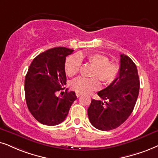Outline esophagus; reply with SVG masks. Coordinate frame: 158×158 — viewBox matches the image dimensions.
Listing matches in <instances>:
<instances>
[{"mask_svg":"<svg viewBox=\"0 0 158 158\" xmlns=\"http://www.w3.org/2000/svg\"><path fill=\"white\" fill-rule=\"evenodd\" d=\"M76 95H77V98H79V97L80 96V95H81V94H80V93H76Z\"/></svg>","mask_w":158,"mask_h":158,"instance_id":"34e87169","label":"esophagus"}]
</instances>
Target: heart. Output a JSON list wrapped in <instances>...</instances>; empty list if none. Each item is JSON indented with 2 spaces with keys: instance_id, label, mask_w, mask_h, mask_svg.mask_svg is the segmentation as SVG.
<instances>
[{
  "instance_id": "obj_1",
  "label": "heart",
  "mask_w": 158,
  "mask_h": 158,
  "mask_svg": "<svg viewBox=\"0 0 158 158\" xmlns=\"http://www.w3.org/2000/svg\"><path fill=\"white\" fill-rule=\"evenodd\" d=\"M86 59L92 65V78L78 77L70 83V87L76 93L87 94L97 90L100 88V81L98 77L103 82H110L114 79L117 73V66L115 63L109 61L107 57L99 53L89 55L77 54L70 55L65 61V72L69 77H73L79 72L81 65V60ZM98 77L97 78V77Z\"/></svg>"
}]
</instances>
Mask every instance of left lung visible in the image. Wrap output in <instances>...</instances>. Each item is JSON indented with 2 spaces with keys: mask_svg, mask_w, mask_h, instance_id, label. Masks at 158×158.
<instances>
[{
  "mask_svg": "<svg viewBox=\"0 0 158 158\" xmlns=\"http://www.w3.org/2000/svg\"><path fill=\"white\" fill-rule=\"evenodd\" d=\"M139 86L136 65L128 56L120 55L118 77L98 93L102 100L93 99L87 109L92 125L101 131H111L121 125L134 109Z\"/></svg>",
  "mask_w": 158,
  "mask_h": 158,
  "instance_id": "8db88e82",
  "label": "left lung"
}]
</instances>
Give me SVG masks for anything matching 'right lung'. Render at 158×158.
<instances>
[{"instance_id": "add662e5", "label": "right lung", "mask_w": 158, "mask_h": 158, "mask_svg": "<svg viewBox=\"0 0 158 158\" xmlns=\"http://www.w3.org/2000/svg\"><path fill=\"white\" fill-rule=\"evenodd\" d=\"M73 51L65 47L52 48L39 54L30 65L25 79L26 103L31 114L43 125L54 126L64 121L77 99L75 92L67 89L61 97L55 95L65 89V57Z\"/></svg>"}]
</instances>
